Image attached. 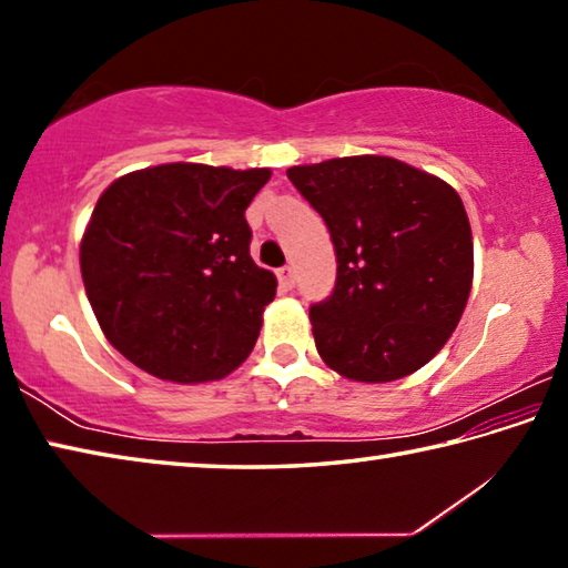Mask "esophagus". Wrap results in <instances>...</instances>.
I'll list each match as a JSON object with an SVG mask.
<instances>
[{
	"label": "esophagus",
	"mask_w": 568,
	"mask_h": 568,
	"mask_svg": "<svg viewBox=\"0 0 568 568\" xmlns=\"http://www.w3.org/2000/svg\"><path fill=\"white\" fill-rule=\"evenodd\" d=\"M277 281H281V287L291 291V287L295 285V267L293 265L281 267V271H277Z\"/></svg>",
	"instance_id": "esophagus-1"
}]
</instances>
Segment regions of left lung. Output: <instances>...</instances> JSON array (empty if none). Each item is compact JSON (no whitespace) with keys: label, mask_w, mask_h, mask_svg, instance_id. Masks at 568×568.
Wrapping results in <instances>:
<instances>
[{"label":"left lung","mask_w":568,"mask_h":568,"mask_svg":"<svg viewBox=\"0 0 568 568\" xmlns=\"http://www.w3.org/2000/svg\"><path fill=\"white\" fill-rule=\"evenodd\" d=\"M331 230L335 291L311 307L323 363L343 378L388 383L423 368L464 315L474 237L458 192L386 155L287 170Z\"/></svg>","instance_id":"1"}]
</instances>
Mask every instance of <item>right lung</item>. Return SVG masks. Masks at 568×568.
Returning <instances> with one entry per match:
<instances>
[{
  "label": "right lung",
  "mask_w": 568,
  "mask_h": 568,
  "mask_svg": "<svg viewBox=\"0 0 568 568\" xmlns=\"http://www.w3.org/2000/svg\"><path fill=\"white\" fill-rule=\"evenodd\" d=\"M273 172L168 162L102 192L80 243L100 328L172 383L225 378L257 341L277 281L250 257L245 210Z\"/></svg>",
  "instance_id": "1"
}]
</instances>
